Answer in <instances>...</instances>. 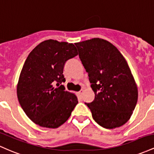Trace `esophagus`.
Returning <instances> with one entry per match:
<instances>
[{
	"instance_id": "obj_1",
	"label": "esophagus",
	"mask_w": 154,
	"mask_h": 154,
	"mask_svg": "<svg viewBox=\"0 0 154 154\" xmlns=\"http://www.w3.org/2000/svg\"><path fill=\"white\" fill-rule=\"evenodd\" d=\"M83 93H84V89H81L80 91H79V95L80 96H82L83 95Z\"/></svg>"
}]
</instances>
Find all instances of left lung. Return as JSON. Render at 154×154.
<instances>
[{
    "label": "left lung",
    "mask_w": 154,
    "mask_h": 154,
    "mask_svg": "<svg viewBox=\"0 0 154 154\" xmlns=\"http://www.w3.org/2000/svg\"><path fill=\"white\" fill-rule=\"evenodd\" d=\"M75 45L95 95L91 103H85L93 119L104 128L121 127L132 116L138 97L127 61L105 40L92 38Z\"/></svg>",
    "instance_id": "8db88e82"
}]
</instances>
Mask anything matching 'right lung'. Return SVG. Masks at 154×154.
I'll return each mask as SVG.
<instances>
[{
	"instance_id": "1",
	"label": "right lung",
	"mask_w": 154,
	"mask_h": 154,
	"mask_svg": "<svg viewBox=\"0 0 154 154\" xmlns=\"http://www.w3.org/2000/svg\"><path fill=\"white\" fill-rule=\"evenodd\" d=\"M78 55L75 46L47 40L38 45L26 59L17 85V97L31 121L46 128L65 123L78 104L77 97L65 91L63 69Z\"/></svg>"
}]
</instances>
